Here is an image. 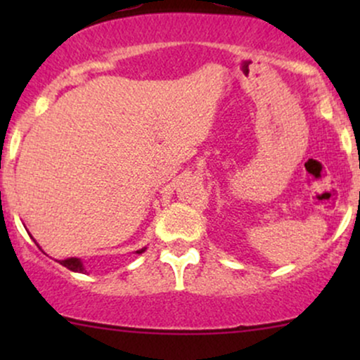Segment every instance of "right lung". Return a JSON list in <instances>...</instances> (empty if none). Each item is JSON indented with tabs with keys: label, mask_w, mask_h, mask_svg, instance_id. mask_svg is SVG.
Here are the masks:
<instances>
[{
	"label": "right lung",
	"mask_w": 360,
	"mask_h": 360,
	"mask_svg": "<svg viewBox=\"0 0 360 360\" xmlns=\"http://www.w3.org/2000/svg\"><path fill=\"white\" fill-rule=\"evenodd\" d=\"M146 249H140L137 250V254H142V252ZM60 264L64 267H68L69 271H74V272H84V267H82V262L81 259H76V257H71V259H64L60 260Z\"/></svg>",
	"instance_id": "1"
}]
</instances>
